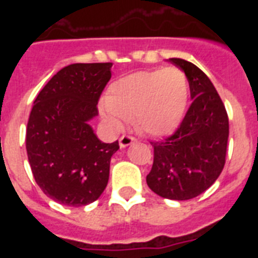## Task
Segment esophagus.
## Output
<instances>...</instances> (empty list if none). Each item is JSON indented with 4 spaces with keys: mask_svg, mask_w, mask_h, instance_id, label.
I'll list each match as a JSON object with an SVG mask.
<instances>
[{
    "mask_svg": "<svg viewBox=\"0 0 258 258\" xmlns=\"http://www.w3.org/2000/svg\"><path fill=\"white\" fill-rule=\"evenodd\" d=\"M136 142V137L133 136H122L120 140H118V143H120V147H126V146L132 145V143Z\"/></svg>",
    "mask_w": 258,
    "mask_h": 258,
    "instance_id": "esophagus-1",
    "label": "esophagus"
}]
</instances>
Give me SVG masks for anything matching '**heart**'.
<instances>
[{
  "label": "heart",
  "instance_id": "heart-1",
  "mask_svg": "<svg viewBox=\"0 0 258 258\" xmlns=\"http://www.w3.org/2000/svg\"><path fill=\"white\" fill-rule=\"evenodd\" d=\"M187 101L188 83L182 70L141 71L111 84L102 115L116 129L125 120L142 133L161 137L178 127Z\"/></svg>",
  "mask_w": 258,
  "mask_h": 258
}]
</instances>
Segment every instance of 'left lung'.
Here are the masks:
<instances>
[{
	"instance_id": "left-lung-1",
	"label": "left lung",
	"mask_w": 258,
	"mask_h": 258,
	"mask_svg": "<svg viewBox=\"0 0 258 258\" xmlns=\"http://www.w3.org/2000/svg\"><path fill=\"white\" fill-rule=\"evenodd\" d=\"M187 77L192 103L177 131L151 142L154 164L146 181L159 197L197 198L216 182L226 161L229 117L217 90L191 61L170 58Z\"/></svg>"
}]
</instances>
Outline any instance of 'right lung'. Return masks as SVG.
Here are the masks:
<instances>
[{"label":"right lung","instance_id":"right-lung-1","mask_svg":"<svg viewBox=\"0 0 258 258\" xmlns=\"http://www.w3.org/2000/svg\"><path fill=\"white\" fill-rule=\"evenodd\" d=\"M112 63H75L61 68L35 99L26 147L40 188L67 207L95 202L108 182L118 142L98 140L89 120L111 79Z\"/></svg>","mask_w":258,"mask_h":258}]
</instances>
